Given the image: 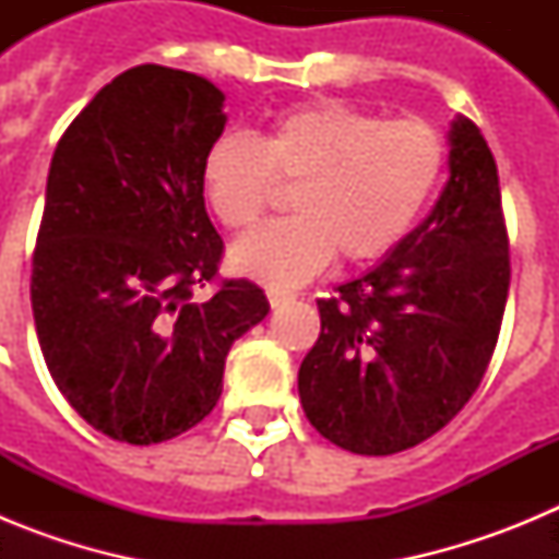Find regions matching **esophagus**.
<instances>
[{
	"label": "esophagus",
	"instance_id": "esophagus-1",
	"mask_svg": "<svg viewBox=\"0 0 559 559\" xmlns=\"http://www.w3.org/2000/svg\"><path fill=\"white\" fill-rule=\"evenodd\" d=\"M290 299H294V296L285 294V290H274V288L269 290V302H271V308H283V305H285V302H290Z\"/></svg>",
	"mask_w": 559,
	"mask_h": 559
}]
</instances>
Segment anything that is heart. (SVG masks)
<instances>
[{"label": "heart", "instance_id": "b5f03b06", "mask_svg": "<svg viewBox=\"0 0 559 559\" xmlns=\"http://www.w3.org/2000/svg\"><path fill=\"white\" fill-rule=\"evenodd\" d=\"M445 170V142L423 120H383L341 100L276 114L257 133H221L206 147L201 185L226 229L243 231L271 204L274 181H296L299 215L271 221L240 243L235 271L294 288L335 257L367 263L412 231Z\"/></svg>", "mask_w": 559, "mask_h": 559}]
</instances>
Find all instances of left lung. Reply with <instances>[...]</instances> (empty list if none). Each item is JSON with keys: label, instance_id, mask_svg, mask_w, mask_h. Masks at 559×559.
<instances>
[{"label": "left lung", "instance_id": "8db88e82", "mask_svg": "<svg viewBox=\"0 0 559 559\" xmlns=\"http://www.w3.org/2000/svg\"><path fill=\"white\" fill-rule=\"evenodd\" d=\"M448 142L451 179L431 215L316 302L322 333L299 367V400L316 431L360 456L408 451L445 428L496 349L510 294L498 167L467 117Z\"/></svg>", "mask_w": 559, "mask_h": 559}]
</instances>
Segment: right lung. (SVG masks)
Instances as JSON below:
<instances>
[{"instance_id": "right-lung-1", "label": "right lung", "mask_w": 559, "mask_h": 559, "mask_svg": "<svg viewBox=\"0 0 559 559\" xmlns=\"http://www.w3.org/2000/svg\"><path fill=\"white\" fill-rule=\"evenodd\" d=\"M224 126L215 83L142 63L106 83L52 153L29 280L38 344L69 406L117 442L199 426L231 344L269 313L254 283H218L224 240L201 165ZM206 282L216 294L195 300Z\"/></svg>"}]
</instances>
